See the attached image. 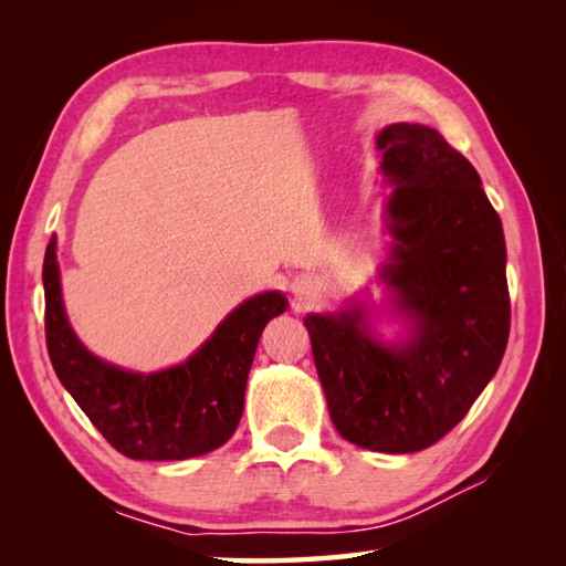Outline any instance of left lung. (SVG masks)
I'll list each match as a JSON object with an SVG mask.
<instances>
[{"label": "left lung", "mask_w": 566, "mask_h": 566, "mask_svg": "<svg viewBox=\"0 0 566 566\" xmlns=\"http://www.w3.org/2000/svg\"><path fill=\"white\" fill-rule=\"evenodd\" d=\"M377 147L395 185V242L379 276L409 337L379 342L361 304L310 314L304 327L337 432L371 452L407 454L454 429L500 369L510 339L506 247L476 169L437 129L389 124Z\"/></svg>", "instance_id": "1"}]
</instances>
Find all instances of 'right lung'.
Masks as SVG:
<instances>
[{"mask_svg": "<svg viewBox=\"0 0 566 566\" xmlns=\"http://www.w3.org/2000/svg\"><path fill=\"white\" fill-rule=\"evenodd\" d=\"M44 332L52 367L102 437L129 459L169 462L222 447L242 419L244 389L266 322L286 310L280 292L239 304L185 364L139 375L102 361L64 314L56 239L44 252Z\"/></svg>", "mask_w": 566, "mask_h": 566, "instance_id": "obj_1", "label": "right lung"}]
</instances>
